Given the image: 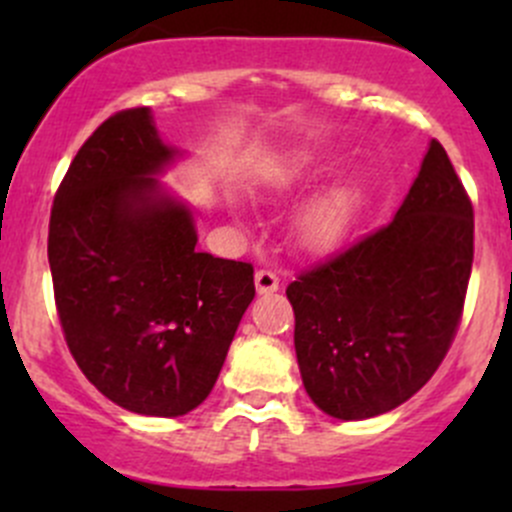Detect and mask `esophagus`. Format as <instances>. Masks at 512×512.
<instances>
[{"label": "esophagus", "instance_id": "1", "mask_svg": "<svg viewBox=\"0 0 512 512\" xmlns=\"http://www.w3.org/2000/svg\"><path fill=\"white\" fill-rule=\"evenodd\" d=\"M255 287L260 294H272L280 289V277L272 270H257L255 272Z\"/></svg>", "mask_w": 512, "mask_h": 512}]
</instances>
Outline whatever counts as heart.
Listing matches in <instances>:
<instances>
[{
    "mask_svg": "<svg viewBox=\"0 0 512 512\" xmlns=\"http://www.w3.org/2000/svg\"><path fill=\"white\" fill-rule=\"evenodd\" d=\"M299 165L289 170V178H297ZM361 205V190L354 183H339L314 195L294 215V240L307 252H329L352 230Z\"/></svg>",
    "mask_w": 512,
    "mask_h": 512,
    "instance_id": "b5f03b06",
    "label": "heart"
}]
</instances>
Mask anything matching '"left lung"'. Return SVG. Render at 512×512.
<instances>
[{"label": "left lung", "mask_w": 512, "mask_h": 512, "mask_svg": "<svg viewBox=\"0 0 512 512\" xmlns=\"http://www.w3.org/2000/svg\"><path fill=\"white\" fill-rule=\"evenodd\" d=\"M471 265L473 205L431 141L394 220L287 287L309 399L342 421L409 401L456 337Z\"/></svg>", "instance_id": "obj_1"}]
</instances>
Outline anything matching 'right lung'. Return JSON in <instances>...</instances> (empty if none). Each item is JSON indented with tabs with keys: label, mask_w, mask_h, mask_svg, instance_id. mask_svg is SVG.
I'll use <instances>...</instances> for the list:
<instances>
[{
	"label": "right lung",
	"mask_w": 512,
	"mask_h": 512,
	"mask_svg": "<svg viewBox=\"0 0 512 512\" xmlns=\"http://www.w3.org/2000/svg\"><path fill=\"white\" fill-rule=\"evenodd\" d=\"M180 156L151 108H128L79 148L51 208L66 344L106 399L141 416L208 399L255 297L252 265L195 250L193 213L158 178Z\"/></svg>",
	"instance_id": "right-lung-1"
}]
</instances>
